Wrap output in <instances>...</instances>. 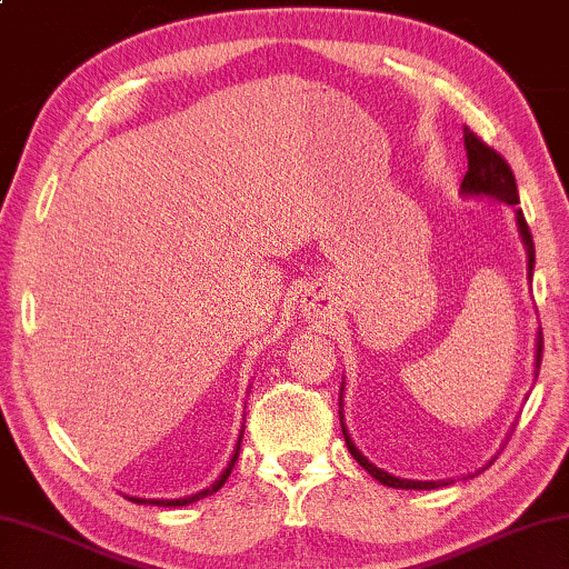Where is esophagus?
<instances>
[{
  "instance_id": "esophagus-1",
  "label": "esophagus",
  "mask_w": 569,
  "mask_h": 569,
  "mask_svg": "<svg viewBox=\"0 0 569 569\" xmlns=\"http://www.w3.org/2000/svg\"><path fill=\"white\" fill-rule=\"evenodd\" d=\"M303 311L311 316V318H320L326 320L336 313V301L333 296H330L328 288L323 286H316L313 291H308L303 298Z\"/></svg>"
}]
</instances>
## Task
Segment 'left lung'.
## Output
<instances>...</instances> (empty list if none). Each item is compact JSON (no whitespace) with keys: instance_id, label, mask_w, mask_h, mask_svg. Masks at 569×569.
I'll list each match as a JSON object with an SVG mask.
<instances>
[{"instance_id":"left-lung-1","label":"left lung","mask_w":569,"mask_h":569,"mask_svg":"<svg viewBox=\"0 0 569 569\" xmlns=\"http://www.w3.org/2000/svg\"><path fill=\"white\" fill-rule=\"evenodd\" d=\"M462 139H465V151H468V173H465V179L460 183V191L462 196H488V199L495 201H505L510 206H518L520 203V196H518V183H515V173L508 167V161H505L498 151L492 147H488L478 133L470 131L468 127L462 129ZM515 219H518V231L522 236V243H525V251H528V276L532 278V268H535V243H532V233H530V226L525 221V216L520 209H515ZM542 363V330L540 336H537V350H535V376L537 370H540ZM340 428H343V438H346V446L350 450V456L356 458V462L360 468H366L370 475L378 482L388 485V488H400V490H432V488H442V485H450L452 480H430V482H422V480H406V478H396V475H390L386 470L376 468L373 462H370L363 452H360L353 440H350L348 430H346V422H343V386H340ZM492 462V460H490ZM488 462V465H490ZM485 465V468H488ZM480 468V470H485ZM478 470V472H480ZM475 472V475H478Z\"/></svg>"}]
</instances>
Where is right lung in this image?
<instances>
[{"mask_svg": "<svg viewBox=\"0 0 569 569\" xmlns=\"http://www.w3.org/2000/svg\"><path fill=\"white\" fill-rule=\"evenodd\" d=\"M241 438H243V430H241V436H239V442H236V450H233V456H231V460H229V465H226V470L219 475V480H216L213 485H209V488L206 490H201V492H196V495H189V498H179V500H143V498H129L131 502H151V505H159V508H183V505H191V502H196V500H201V498H209V495H213V492H219L221 488H223V482L229 480V475H231V470H233V465H236V460H239V450H241Z\"/></svg>", "mask_w": 569, "mask_h": 569, "instance_id": "add662e5", "label": "right lung"}]
</instances>
